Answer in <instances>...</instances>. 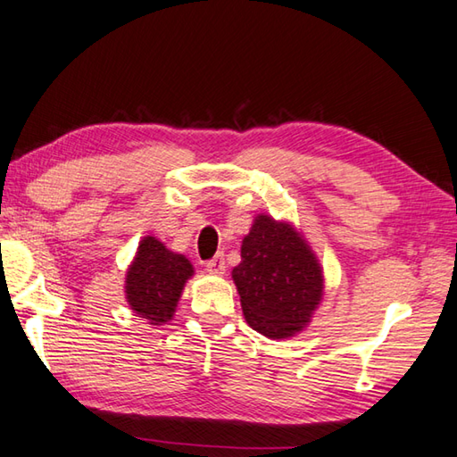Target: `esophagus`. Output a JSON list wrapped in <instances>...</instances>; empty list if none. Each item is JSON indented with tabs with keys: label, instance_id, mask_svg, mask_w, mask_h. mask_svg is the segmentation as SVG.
<instances>
[{
	"label": "esophagus",
	"instance_id": "obj_1",
	"mask_svg": "<svg viewBox=\"0 0 457 457\" xmlns=\"http://www.w3.org/2000/svg\"><path fill=\"white\" fill-rule=\"evenodd\" d=\"M205 271H208L210 275H223V273H226V259H223V253L210 259V262L205 263Z\"/></svg>",
	"mask_w": 457,
	"mask_h": 457
}]
</instances>
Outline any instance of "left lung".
<instances>
[{"label": "left lung", "instance_id": "left-lung-1", "mask_svg": "<svg viewBox=\"0 0 457 457\" xmlns=\"http://www.w3.org/2000/svg\"><path fill=\"white\" fill-rule=\"evenodd\" d=\"M247 325L273 341L305 328L325 295V275L291 221L257 213L231 271Z\"/></svg>", "mask_w": 457, "mask_h": 457}]
</instances>
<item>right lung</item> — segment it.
<instances>
[{
	"label": "right lung",
	"mask_w": 457,
	"mask_h": 457,
	"mask_svg": "<svg viewBox=\"0 0 457 457\" xmlns=\"http://www.w3.org/2000/svg\"><path fill=\"white\" fill-rule=\"evenodd\" d=\"M192 275L194 265L186 255L168 249L154 236L142 237L124 281L129 307L152 327L168 323Z\"/></svg>",
	"instance_id": "right-lung-1"
}]
</instances>
